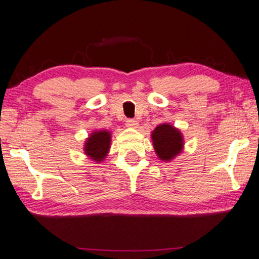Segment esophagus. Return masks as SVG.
Listing matches in <instances>:
<instances>
[{"label": "esophagus", "mask_w": 259, "mask_h": 259, "mask_svg": "<svg viewBox=\"0 0 259 259\" xmlns=\"http://www.w3.org/2000/svg\"><path fill=\"white\" fill-rule=\"evenodd\" d=\"M138 125H139V123H138V121H136L134 119H127L126 120V126L127 127H131V128H137Z\"/></svg>", "instance_id": "1"}]
</instances>
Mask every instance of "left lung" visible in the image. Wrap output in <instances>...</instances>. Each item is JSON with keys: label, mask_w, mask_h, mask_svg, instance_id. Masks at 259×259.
Returning <instances> with one entry per match:
<instances>
[{"label": "left lung", "mask_w": 259, "mask_h": 259, "mask_svg": "<svg viewBox=\"0 0 259 259\" xmlns=\"http://www.w3.org/2000/svg\"><path fill=\"white\" fill-rule=\"evenodd\" d=\"M155 153L161 160L168 161L183 150V137L178 130L167 123L159 125L152 133Z\"/></svg>", "instance_id": "8db88e82"}]
</instances>
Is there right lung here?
<instances>
[{"instance_id":"add662e5","label":"right lung","mask_w":259,"mask_h":259,"mask_svg":"<svg viewBox=\"0 0 259 259\" xmlns=\"http://www.w3.org/2000/svg\"><path fill=\"white\" fill-rule=\"evenodd\" d=\"M109 145H111V134L107 131H99L92 133L84 145V153L94 161H102L108 153Z\"/></svg>"}]
</instances>
